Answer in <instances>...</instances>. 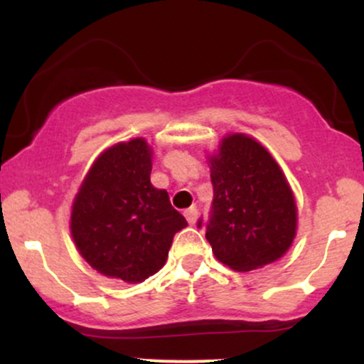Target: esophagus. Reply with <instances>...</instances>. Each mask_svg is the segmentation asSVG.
<instances>
[{
	"label": "esophagus",
	"instance_id": "esophagus-1",
	"mask_svg": "<svg viewBox=\"0 0 364 364\" xmlns=\"http://www.w3.org/2000/svg\"><path fill=\"white\" fill-rule=\"evenodd\" d=\"M185 217H186L188 224L193 225V224L196 223V217H198V208H196V207L186 208V210H185Z\"/></svg>",
	"mask_w": 364,
	"mask_h": 364
}]
</instances>
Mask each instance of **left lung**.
<instances>
[{
    "label": "left lung",
    "instance_id": "left-lung-1",
    "mask_svg": "<svg viewBox=\"0 0 364 364\" xmlns=\"http://www.w3.org/2000/svg\"><path fill=\"white\" fill-rule=\"evenodd\" d=\"M214 198L205 237L215 258L240 272L272 263L296 235L294 196L281 168L250 136H225L210 159Z\"/></svg>",
    "mask_w": 364,
    "mask_h": 364
}]
</instances>
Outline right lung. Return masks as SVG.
Returning <instances> with one entry per match:
<instances>
[{"instance_id":"1","label":"right lung","mask_w":364,"mask_h":364,"mask_svg":"<svg viewBox=\"0 0 364 364\" xmlns=\"http://www.w3.org/2000/svg\"><path fill=\"white\" fill-rule=\"evenodd\" d=\"M152 150L144 139L107 149L73 202L72 236L92 269L140 282L164 267L171 243L188 223L166 190L150 183Z\"/></svg>"}]
</instances>
